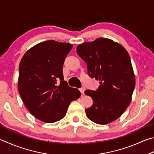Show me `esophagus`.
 Returning <instances> with one entry per match:
<instances>
[{"label": "esophagus", "instance_id": "esophagus-1", "mask_svg": "<svg viewBox=\"0 0 154 154\" xmlns=\"http://www.w3.org/2000/svg\"><path fill=\"white\" fill-rule=\"evenodd\" d=\"M79 91L82 93V95H84V91H85V88H81L79 89Z\"/></svg>", "mask_w": 154, "mask_h": 154}]
</instances>
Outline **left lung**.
Wrapping results in <instances>:
<instances>
[{
  "instance_id": "left-lung-1",
  "label": "left lung",
  "mask_w": 154,
  "mask_h": 154,
  "mask_svg": "<svg viewBox=\"0 0 154 154\" xmlns=\"http://www.w3.org/2000/svg\"><path fill=\"white\" fill-rule=\"evenodd\" d=\"M77 53L87 63L88 75L98 80L96 91L86 90L93 104L85 110L95 123L106 125L115 121L129 106L135 79L128 52L108 38H97L77 47Z\"/></svg>"
}]
</instances>
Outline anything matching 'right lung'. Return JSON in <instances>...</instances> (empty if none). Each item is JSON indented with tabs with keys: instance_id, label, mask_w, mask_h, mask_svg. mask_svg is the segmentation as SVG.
I'll list each match as a JSON object with an SVG mask.
<instances>
[{
	"instance_id": "obj_1",
	"label": "right lung",
	"mask_w": 154,
	"mask_h": 154,
	"mask_svg": "<svg viewBox=\"0 0 154 154\" xmlns=\"http://www.w3.org/2000/svg\"><path fill=\"white\" fill-rule=\"evenodd\" d=\"M72 45L48 40L27 50L19 64L18 90L32 115L51 123L65 116L72 101L81 96L64 81L63 66Z\"/></svg>"
}]
</instances>
